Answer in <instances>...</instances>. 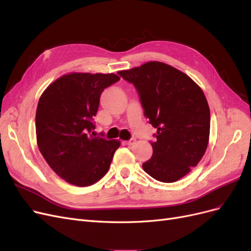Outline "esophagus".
Here are the masks:
<instances>
[{"label":"esophagus","instance_id":"34e87169","mask_svg":"<svg viewBox=\"0 0 251 251\" xmlns=\"http://www.w3.org/2000/svg\"><path fill=\"white\" fill-rule=\"evenodd\" d=\"M135 142H136V139H135V138H131L130 140L125 141V143L127 144V146H133V144H135Z\"/></svg>","mask_w":251,"mask_h":251}]
</instances>
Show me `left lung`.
<instances>
[{
  "mask_svg": "<svg viewBox=\"0 0 251 251\" xmlns=\"http://www.w3.org/2000/svg\"><path fill=\"white\" fill-rule=\"evenodd\" d=\"M118 74L133 83L144 116L157 128L144 172L165 183L181 179L199 163L208 144L210 112L203 91L186 74L160 62Z\"/></svg>",
  "mask_w": 251,
  "mask_h": 251,
  "instance_id": "obj_1",
  "label": "left lung"
}]
</instances>
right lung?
I'll use <instances>...</instances> for the list:
<instances>
[{"label": "right lung", "instance_id": "obj_1", "mask_svg": "<svg viewBox=\"0 0 251 251\" xmlns=\"http://www.w3.org/2000/svg\"><path fill=\"white\" fill-rule=\"evenodd\" d=\"M117 75L71 73L44 91L35 115L36 140L45 160L68 183L88 186L109 171L118 140L95 137L94 116L102 91Z\"/></svg>", "mask_w": 251, "mask_h": 251}]
</instances>
